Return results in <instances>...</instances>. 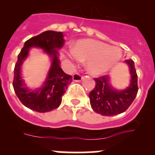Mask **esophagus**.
<instances>
[{
    "label": "esophagus",
    "mask_w": 155,
    "mask_h": 155,
    "mask_svg": "<svg viewBox=\"0 0 155 155\" xmlns=\"http://www.w3.org/2000/svg\"><path fill=\"white\" fill-rule=\"evenodd\" d=\"M82 77L81 76L80 74L79 73H75L73 76V80L75 81V82H80L82 80Z\"/></svg>",
    "instance_id": "1"
}]
</instances>
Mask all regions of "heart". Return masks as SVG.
<instances>
[{
	"mask_svg": "<svg viewBox=\"0 0 155 155\" xmlns=\"http://www.w3.org/2000/svg\"><path fill=\"white\" fill-rule=\"evenodd\" d=\"M69 56L76 63L87 61V72L94 76H99L112 68L121 58L122 52L118 46L87 39L76 43Z\"/></svg>",
	"mask_w": 155,
	"mask_h": 155,
	"instance_id": "obj_1",
	"label": "heart"
}]
</instances>
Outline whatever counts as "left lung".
<instances>
[{
	"mask_svg": "<svg viewBox=\"0 0 155 155\" xmlns=\"http://www.w3.org/2000/svg\"><path fill=\"white\" fill-rule=\"evenodd\" d=\"M130 73L129 86L117 90L111 85L110 77L104 76L94 79L96 85L89 94L91 108L97 113L104 116L118 115L128 109L138 92L137 70L132 60H126Z\"/></svg>",
	"mask_w": 155,
	"mask_h": 155,
	"instance_id": "8db88e82",
	"label": "left lung"
}]
</instances>
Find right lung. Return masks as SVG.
<instances>
[{"instance_id": "obj_1", "label": "right lung", "mask_w": 155, "mask_h": 155, "mask_svg": "<svg viewBox=\"0 0 155 155\" xmlns=\"http://www.w3.org/2000/svg\"><path fill=\"white\" fill-rule=\"evenodd\" d=\"M64 43L62 32L47 31L28 40L18 54L14 69L12 86L21 104L35 112H46L57 109L61 104V97L68 85L72 82V76L66 74L60 66L58 49L61 48ZM32 47L43 49L52 61L44 85L34 90L26 86L21 73L23 62Z\"/></svg>"}]
</instances>
